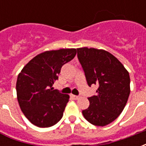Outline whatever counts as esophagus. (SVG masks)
I'll list each match as a JSON object with an SVG mask.
<instances>
[{"instance_id":"esophagus-1","label":"esophagus","mask_w":146,"mask_h":146,"mask_svg":"<svg viewBox=\"0 0 146 146\" xmlns=\"http://www.w3.org/2000/svg\"><path fill=\"white\" fill-rule=\"evenodd\" d=\"M72 98H73V99H75V100H78L80 97L79 95H72Z\"/></svg>"}]
</instances>
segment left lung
I'll return each instance as SVG.
<instances>
[{"mask_svg": "<svg viewBox=\"0 0 146 146\" xmlns=\"http://www.w3.org/2000/svg\"><path fill=\"white\" fill-rule=\"evenodd\" d=\"M88 86L96 84L97 95L89 97V107L83 110L84 118L95 126H106L119 116L130 95L127 70L110 52L96 48H77Z\"/></svg>", "mask_w": 146, "mask_h": 146, "instance_id": "left-lung-1", "label": "left lung"}]
</instances>
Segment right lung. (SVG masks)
I'll use <instances>...</instances> for the list:
<instances>
[{
	"mask_svg": "<svg viewBox=\"0 0 146 146\" xmlns=\"http://www.w3.org/2000/svg\"><path fill=\"white\" fill-rule=\"evenodd\" d=\"M76 49L47 51L37 54L23 67L16 82L21 110L30 122L39 127H49L63 116L69 95L54 90L61 68L75 57Z\"/></svg>",
	"mask_w": 146,
	"mask_h": 146,
	"instance_id": "1",
	"label": "right lung"
}]
</instances>
